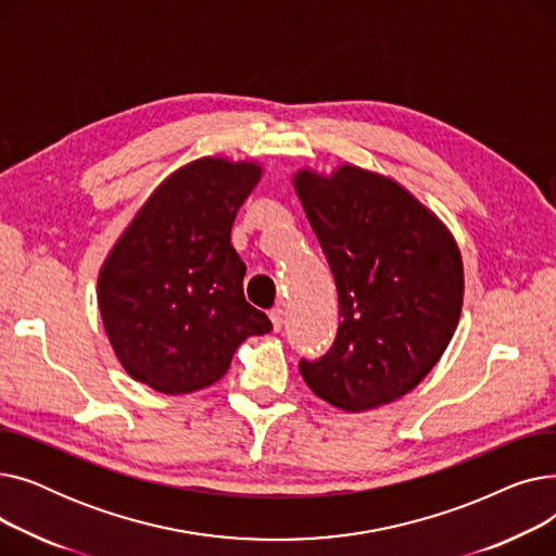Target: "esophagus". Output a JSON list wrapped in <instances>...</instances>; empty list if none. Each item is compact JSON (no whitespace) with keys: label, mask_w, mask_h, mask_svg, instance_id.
<instances>
[{"label":"esophagus","mask_w":556,"mask_h":556,"mask_svg":"<svg viewBox=\"0 0 556 556\" xmlns=\"http://www.w3.org/2000/svg\"><path fill=\"white\" fill-rule=\"evenodd\" d=\"M283 308H273L270 311V323H273V329L275 331H281L283 329Z\"/></svg>","instance_id":"1"}]
</instances>
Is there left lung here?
Masks as SVG:
<instances>
[{
  "label": "left lung",
  "instance_id": "1",
  "mask_svg": "<svg viewBox=\"0 0 556 556\" xmlns=\"http://www.w3.org/2000/svg\"><path fill=\"white\" fill-rule=\"evenodd\" d=\"M295 191L338 288L340 327L306 386L346 413L396 401L437 365L457 329L464 268L446 225L399 182L352 164L298 170Z\"/></svg>",
  "mask_w": 556,
  "mask_h": 556
}]
</instances>
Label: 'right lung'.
Segmentation results:
<instances>
[{
    "instance_id": "right-lung-1",
    "label": "right lung",
    "mask_w": 556,
    "mask_h": 556,
    "mask_svg": "<svg viewBox=\"0 0 556 556\" xmlns=\"http://www.w3.org/2000/svg\"><path fill=\"white\" fill-rule=\"evenodd\" d=\"M263 168L200 157L143 202L99 273V308L124 369L164 394L225 376L237 346L273 329L245 302L231 225Z\"/></svg>"
}]
</instances>
